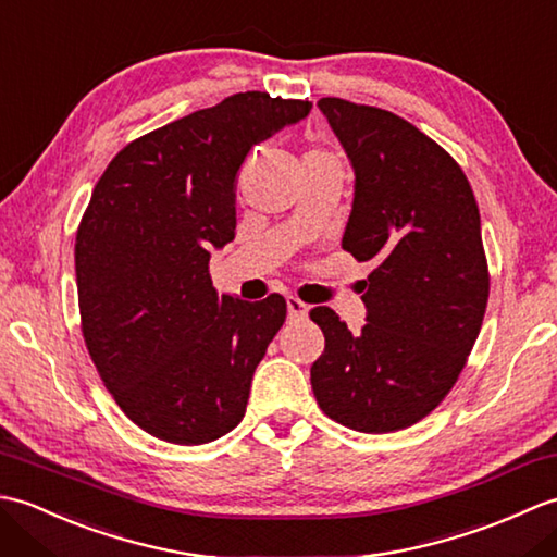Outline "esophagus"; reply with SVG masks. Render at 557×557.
Wrapping results in <instances>:
<instances>
[{
    "mask_svg": "<svg viewBox=\"0 0 557 557\" xmlns=\"http://www.w3.org/2000/svg\"><path fill=\"white\" fill-rule=\"evenodd\" d=\"M287 311H289V318H304L306 313H309V306H306L297 297H289L287 299Z\"/></svg>",
    "mask_w": 557,
    "mask_h": 557,
    "instance_id": "34e87169",
    "label": "esophagus"
}]
</instances>
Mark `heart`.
<instances>
[{
  "instance_id": "heart-1",
  "label": "heart",
  "mask_w": 557,
  "mask_h": 557,
  "mask_svg": "<svg viewBox=\"0 0 557 557\" xmlns=\"http://www.w3.org/2000/svg\"><path fill=\"white\" fill-rule=\"evenodd\" d=\"M304 158H325L323 156V152L321 150H309V152H306V156Z\"/></svg>"
}]
</instances>
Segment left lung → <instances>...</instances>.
Returning <instances> with one entry per match:
<instances>
[{
  "mask_svg": "<svg viewBox=\"0 0 557 557\" xmlns=\"http://www.w3.org/2000/svg\"><path fill=\"white\" fill-rule=\"evenodd\" d=\"M318 108L354 170L342 248L375 268L361 333L327 306L311 311L325 335L313 395L347 429L399 431L441 405L479 337L488 304L479 206L459 164L401 116L339 98Z\"/></svg>",
  "mask_w": 557,
  "mask_h": 557,
  "instance_id": "left-lung-1",
  "label": "left lung"
}]
</instances>
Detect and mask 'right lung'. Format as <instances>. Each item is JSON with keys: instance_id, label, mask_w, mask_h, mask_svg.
I'll return each mask as SVG.
<instances>
[{"instance_id": "right-lung-1", "label": "right lung", "mask_w": 557, "mask_h": 557, "mask_svg": "<svg viewBox=\"0 0 557 557\" xmlns=\"http://www.w3.org/2000/svg\"><path fill=\"white\" fill-rule=\"evenodd\" d=\"M309 112L236 92L136 138L92 188L76 234L83 337L116 405L160 441L203 445L244 419L287 301L220 297L210 251L234 239L248 152Z\"/></svg>"}]
</instances>
